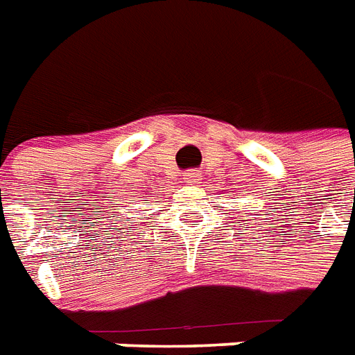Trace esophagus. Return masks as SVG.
Returning a JSON list of instances; mask_svg holds the SVG:
<instances>
[{"mask_svg": "<svg viewBox=\"0 0 355 355\" xmlns=\"http://www.w3.org/2000/svg\"><path fill=\"white\" fill-rule=\"evenodd\" d=\"M201 180V174L200 172H196V170H189L183 174V183L185 185H196V183H200Z\"/></svg>", "mask_w": 355, "mask_h": 355, "instance_id": "esophagus-1", "label": "esophagus"}]
</instances>
